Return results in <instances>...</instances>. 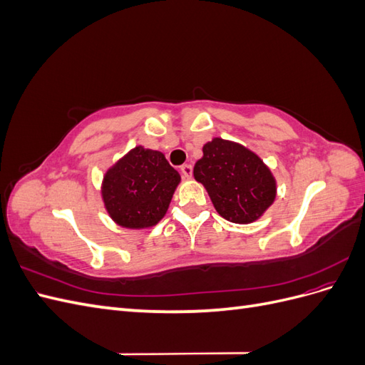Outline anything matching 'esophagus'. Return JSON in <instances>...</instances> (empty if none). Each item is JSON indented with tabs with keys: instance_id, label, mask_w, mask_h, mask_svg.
I'll list each match as a JSON object with an SVG mask.
<instances>
[{
	"instance_id": "obj_1",
	"label": "esophagus",
	"mask_w": 365,
	"mask_h": 365,
	"mask_svg": "<svg viewBox=\"0 0 365 365\" xmlns=\"http://www.w3.org/2000/svg\"><path fill=\"white\" fill-rule=\"evenodd\" d=\"M180 170H181V173H182L184 178H190L192 173H193V169H192V165H190V164H182Z\"/></svg>"
}]
</instances>
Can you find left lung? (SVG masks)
Here are the masks:
<instances>
[{
    "mask_svg": "<svg viewBox=\"0 0 365 365\" xmlns=\"http://www.w3.org/2000/svg\"><path fill=\"white\" fill-rule=\"evenodd\" d=\"M193 168L216 212L235 224H251L263 216L277 196V181L256 152L240 143L215 137L202 148Z\"/></svg>",
    "mask_w": 365,
    "mask_h": 365,
    "instance_id": "8db88e82",
    "label": "left lung"
}]
</instances>
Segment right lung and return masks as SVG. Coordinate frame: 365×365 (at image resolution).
<instances>
[{
  "mask_svg": "<svg viewBox=\"0 0 365 365\" xmlns=\"http://www.w3.org/2000/svg\"><path fill=\"white\" fill-rule=\"evenodd\" d=\"M180 182V173L163 152L135 146L105 172L102 201L118 227L146 230L168 213Z\"/></svg>",
  "mask_w": 365,
  "mask_h": 365,
  "instance_id": "1",
  "label": "right lung"
}]
</instances>
